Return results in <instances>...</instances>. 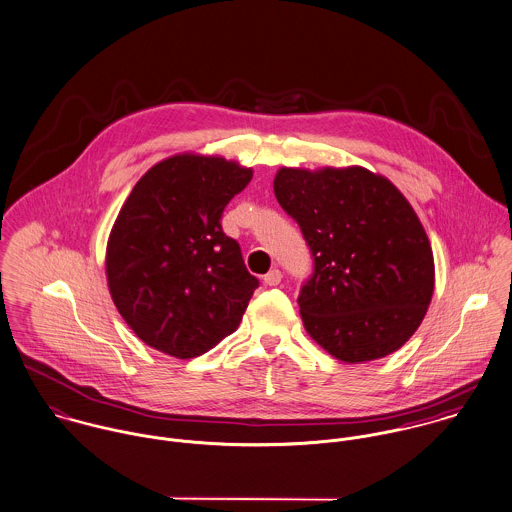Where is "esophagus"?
<instances>
[{
    "instance_id": "obj_1",
    "label": "esophagus",
    "mask_w": 512,
    "mask_h": 512,
    "mask_svg": "<svg viewBox=\"0 0 512 512\" xmlns=\"http://www.w3.org/2000/svg\"><path fill=\"white\" fill-rule=\"evenodd\" d=\"M281 279H283L281 271H279V269H273V271H269V273L263 277V283H265L267 287H277V285L281 283Z\"/></svg>"
}]
</instances>
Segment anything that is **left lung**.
<instances>
[{"instance_id": "8db88e82", "label": "left lung", "mask_w": 512, "mask_h": 512, "mask_svg": "<svg viewBox=\"0 0 512 512\" xmlns=\"http://www.w3.org/2000/svg\"><path fill=\"white\" fill-rule=\"evenodd\" d=\"M273 190L314 257L299 295L308 336L346 364L402 348L435 287L433 251L404 194L362 166L281 168Z\"/></svg>"}]
</instances>
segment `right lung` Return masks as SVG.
I'll return each mask as SVG.
<instances>
[{
	"mask_svg": "<svg viewBox=\"0 0 512 512\" xmlns=\"http://www.w3.org/2000/svg\"><path fill=\"white\" fill-rule=\"evenodd\" d=\"M251 178L235 160L184 152L154 164L120 207L106 243V283L150 348L188 360L237 330L259 281L219 219Z\"/></svg>",
	"mask_w": 512,
	"mask_h": 512,
	"instance_id": "add662e5",
	"label": "right lung"
}]
</instances>
